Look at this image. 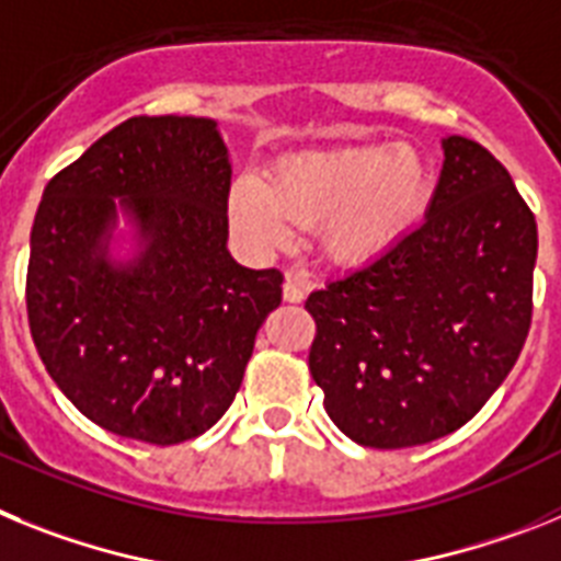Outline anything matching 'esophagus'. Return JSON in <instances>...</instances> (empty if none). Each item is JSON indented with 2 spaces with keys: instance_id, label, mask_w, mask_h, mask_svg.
Wrapping results in <instances>:
<instances>
[{
  "instance_id": "esophagus-1",
  "label": "esophagus",
  "mask_w": 561,
  "mask_h": 561,
  "mask_svg": "<svg viewBox=\"0 0 561 561\" xmlns=\"http://www.w3.org/2000/svg\"><path fill=\"white\" fill-rule=\"evenodd\" d=\"M282 294H285V301H290V305H299V301L305 299V294H308V279H305L301 274H287Z\"/></svg>"
}]
</instances>
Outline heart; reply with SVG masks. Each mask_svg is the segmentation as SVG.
Masks as SVG:
<instances>
[{
  "label": "heart",
  "mask_w": 561,
  "mask_h": 561,
  "mask_svg": "<svg viewBox=\"0 0 561 561\" xmlns=\"http://www.w3.org/2000/svg\"><path fill=\"white\" fill-rule=\"evenodd\" d=\"M432 174L407 144H353L285 158L271 186L253 174L233 180L228 211L256 248L290 242L296 226H319L321 253L335 265H364L421 226Z\"/></svg>",
  "instance_id": "b5f03b06"
}]
</instances>
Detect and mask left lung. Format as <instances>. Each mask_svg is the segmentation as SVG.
Segmentation results:
<instances>
[{
  "mask_svg": "<svg viewBox=\"0 0 561 561\" xmlns=\"http://www.w3.org/2000/svg\"><path fill=\"white\" fill-rule=\"evenodd\" d=\"M426 220L313 290L310 375L335 426L369 449L451 435L516 364L534 313L537 220L477 140H443Z\"/></svg>",
  "mask_w": 561,
  "mask_h": 561,
  "instance_id": "obj_1",
  "label": "left lung"
}]
</instances>
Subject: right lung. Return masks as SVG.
<instances>
[{
	"label": "right lung",
	"mask_w": 561,
	"mask_h": 561,
	"mask_svg": "<svg viewBox=\"0 0 561 561\" xmlns=\"http://www.w3.org/2000/svg\"><path fill=\"white\" fill-rule=\"evenodd\" d=\"M231 163L217 124L138 115L47 183L31 233L27 321L58 389L112 435L174 446L226 415L282 271L231 260ZM145 251L105 260L114 201Z\"/></svg>",
	"instance_id": "right-lung-1"
}]
</instances>
